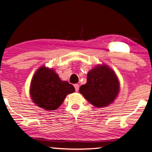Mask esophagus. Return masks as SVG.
<instances>
[{"instance_id":"34e87169","label":"esophagus","mask_w":152,"mask_h":152,"mask_svg":"<svg viewBox=\"0 0 152 152\" xmlns=\"http://www.w3.org/2000/svg\"><path fill=\"white\" fill-rule=\"evenodd\" d=\"M74 88H75V90H76V91H78V89H79V85L77 84V83H76V84H74Z\"/></svg>"}]
</instances>
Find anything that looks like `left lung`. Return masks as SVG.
Masks as SVG:
<instances>
[{"mask_svg": "<svg viewBox=\"0 0 152 152\" xmlns=\"http://www.w3.org/2000/svg\"><path fill=\"white\" fill-rule=\"evenodd\" d=\"M119 90L116 74L106 66H98L87 75L86 84L79 92L88 102L97 107L106 106L114 102Z\"/></svg>", "mask_w": 152, "mask_h": 152, "instance_id": "obj_1", "label": "left lung"}]
</instances>
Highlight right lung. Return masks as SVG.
<instances>
[{
    "label": "right lung",
    "mask_w": 152,
    "mask_h": 152,
    "mask_svg": "<svg viewBox=\"0 0 152 152\" xmlns=\"http://www.w3.org/2000/svg\"><path fill=\"white\" fill-rule=\"evenodd\" d=\"M74 91L72 84L62 81L53 70L45 66L38 69L31 80V99L39 107L46 110L58 109L67 94Z\"/></svg>",
    "instance_id": "add662e5"
}]
</instances>
